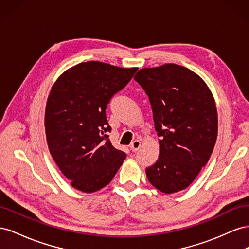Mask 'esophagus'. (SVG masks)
<instances>
[{
  "instance_id": "34e87169",
  "label": "esophagus",
  "mask_w": 249,
  "mask_h": 249,
  "mask_svg": "<svg viewBox=\"0 0 249 249\" xmlns=\"http://www.w3.org/2000/svg\"><path fill=\"white\" fill-rule=\"evenodd\" d=\"M141 146V142L139 141V140H134L132 143H131V146H130V148H131V150L132 152H137V150L139 149V147Z\"/></svg>"
}]
</instances>
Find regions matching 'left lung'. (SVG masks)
Here are the masks:
<instances>
[{"label": "left lung", "instance_id": "1", "mask_svg": "<svg viewBox=\"0 0 249 249\" xmlns=\"http://www.w3.org/2000/svg\"><path fill=\"white\" fill-rule=\"evenodd\" d=\"M135 81L148 96L160 145L146 177L158 190L171 194L196 178L212 154L218 133L214 97L199 76L184 66L142 69Z\"/></svg>", "mask_w": 249, "mask_h": 249}]
</instances>
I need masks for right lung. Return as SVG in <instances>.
<instances>
[{
    "mask_svg": "<svg viewBox=\"0 0 249 249\" xmlns=\"http://www.w3.org/2000/svg\"><path fill=\"white\" fill-rule=\"evenodd\" d=\"M137 70L83 62L64 71L52 87L44 114L48 146L59 169L82 192L107 186L125 159L108 138L106 109Z\"/></svg>",
    "mask_w": 249,
    "mask_h": 249,
    "instance_id": "right-lung-1",
    "label": "right lung"
}]
</instances>
